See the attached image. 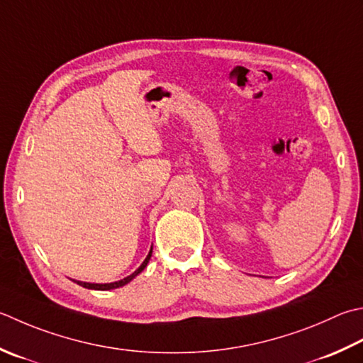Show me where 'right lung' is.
<instances>
[{
	"instance_id": "right-lung-1",
	"label": "right lung",
	"mask_w": 363,
	"mask_h": 363,
	"mask_svg": "<svg viewBox=\"0 0 363 363\" xmlns=\"http://www.w3.org/2000/svg\"><path fill=\"white\" fill-rule=\"evenodd\" d=\"M151 255H152V248H151V252H149V255L146 257V259L143 261V264H141L132 275L125 277V279L119 280V281H115V283H104V285H99V283H84V281H78V280H74V281L77 283V285H80V286H83V288L99 289V291H106V289H115V288H119V286H124V285H127V283H129L132 279H135V277H137L141 271H143V269L146 267V264L149 262V259H151Z\"/></svg>"
}]
</instances>
